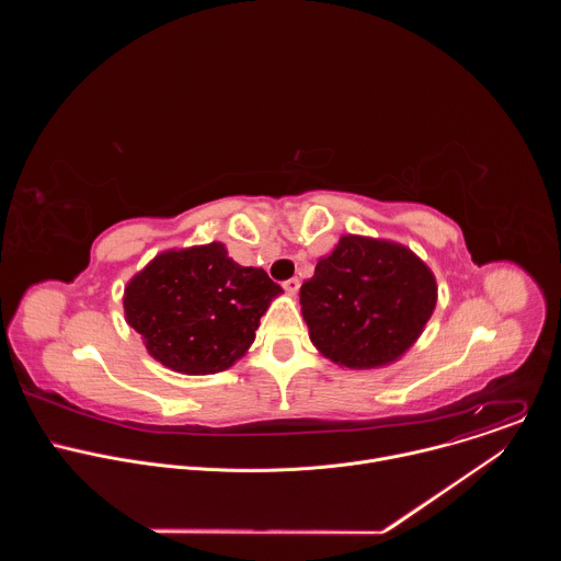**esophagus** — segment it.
<instances>
[{
  "label": "esophagus",
  "mask_w": 561,
  "mask_h": 561,
  "mask_svg": "<svg viewBox=\"0 0 561 561\" xmlns=\"http://www.w3.org/2000/svg\"><path fill=\"white\" fill-rule=\"evenodd\" d=\"M284 290H286L288 295H297V290H299V279H297V277L286 279V282H284Z\"/></svg>",
  "instance_id": "1"
}]
</instances>
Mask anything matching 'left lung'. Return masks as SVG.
I'll return each instance as SVG.
<instances>
[{"mask_svg": "<svg viewBox=\"0 0 561 561\" xmlns=\"http://www.w3.org/2000/svg\"><path fill=\"white\" fill-rule=\"evenodd\" d=\"M299 304L319 353L368 370L397 362L420 340L437 304V282L404 244L342 234L301 284Z\"/></svg>", "mask_w": 561, "mask_h": 561, "instance_id": "1", "label": "left lung"}]
</instances>
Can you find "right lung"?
<instances>
[{"label":"right lung","mask_w":561,"mask_h":561,"mask_svg":"<svg viewBox=\"0 0 561 561\" xmlns=\"http://www.w3.org/2000/svg\"><path fill=\"white\" fill-rule=\"evenodd\" d=\"M282 288L221 242L154 255L124 288V314L152 359L182 375L230 368Z\"/></svg>","instance_id":"right-lung-1"}]
</instances>
